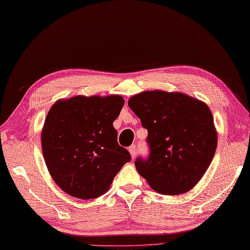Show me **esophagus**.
I'll return each mask as SVG.
<instances>
[{
    "label": "esophagus",
    "mask_w": 250,
    "mask_h": 250,
    "mask_svg": "<svg viewBox=\"0 0 250 250\" xmlns=\"http://www.w3.org/2000/svg\"><path fill=\"white\" fill-rule=\"evenodd\" d=\"M128 151H129V153H130V155H131V159H135V157H136V151H137L136 146H135V145L130 146L128 147Z\"/></svg>",
    "instance_id": "obj_1"
}]
</instances>
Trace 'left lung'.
Instances as JSON below:
<instances>
[{"label":"left lung","mask_w":250,"mask_h":250,"mask_svg":"<svg viewBox=\"0 0 250 250\" xmlns=\"http://www.w3.org/2000/svg\"><path fill=\"white\" fill-rule=\"evenodd\" d=\"M129 108L147 129V159L135 161L137 170L154 191L178 195L190 191L209 167L217 131L206 104L181 93L142 91Z\"/></svg>","instance_id":"8db88e82"}]
</instances>
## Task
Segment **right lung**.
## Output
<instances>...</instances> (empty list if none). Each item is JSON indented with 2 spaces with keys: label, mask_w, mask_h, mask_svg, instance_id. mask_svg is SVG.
I'll return each instance as SVG.
<instances>
[{
  "label": "right lung",
  "mask_w": 250,
  "mask_h": 250,
  "mask_svg": "<svg viewBox=\"0 0 250 250\" xmlns=\"http://www.w3.org/2000/svg\"><path fill=\"white\" fill-rule=\"evenodd\" d=\"M124 103L119 95L75 96L50 108L41 136L43 156L67 194L82 200L101 196L130 161L113 127Z\"/></svg>",
  "instance_id": "right-lung-1"
}]
</instances>
